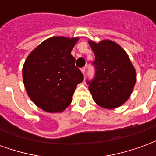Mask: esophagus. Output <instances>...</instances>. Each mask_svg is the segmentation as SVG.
<instances>
[{
	"mask_svg": "<svg viewBox=\"0 0 156 156\" xmlns=\"http://www.w3.org/2000/svg\"><path fill=\"white\" fill-rule=\"evenodd\" d=\"M85 70H86V68H81V72L83 73V74H85Z\"/></svg>",
	"mask_w": 156,
	"mask_h": 156,
	"instance_id": "obj_1",
	"label": "esophagus"
}]
</instances>
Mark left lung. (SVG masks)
Returning <instances> with one entry per match:
<instances>
[{"label": "left lung", "instance_id": "8db88e82", "mask_svg": "<svg viewBox=\"0 0 156 156\" xmlns=\"http://www.w3.org/2000/svg\"><path fill=\"white\" fill-rule=\"evenodd\" d=\"M95 55L96 74L88 89L98 105L113 109L124 105L130 97L136 83V71L127 52L111 40L99 42L89 40Z\"/></svg>", "mask_w": 156, "mask_h": 156}]
</instances>
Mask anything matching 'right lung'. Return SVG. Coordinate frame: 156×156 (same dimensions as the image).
<instances>
[{
    "mask_svg": "<svg viewBox=\"0 0 156 156\" xmlns=\"http://www.w3.org/2000/svg\"><path fill=\"white\" fill-rule=\"evenodd\" d=\"M78 37H52L33 49L22 68L29 98L48 113H60L71 104L77 85L83 80L71 51Z\"/></svg>",
    "mask_w": 156,
    "mask_h": 156,
    "instance_id": "obj_1",
    "label": "right lung"
}]
</instances>
